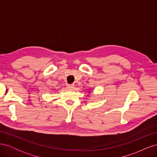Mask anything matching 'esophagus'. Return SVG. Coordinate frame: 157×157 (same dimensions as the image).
<instances>
[{
  "label": "esophagus",
  "mask_w": 157,
  "mask_h": 157,
  "mask_svg": "<svg viewBox=\"0 0 157 157\" xmlns=\"http://www.w3.org/2000/svg\"><path fill=\"white\" fill-rule=\"evenodd\" d=\"M74 86H75L74 84H67V88L69 89H73Z\"/></svg>",
  "instance_id": "1"
}]
</instances>
